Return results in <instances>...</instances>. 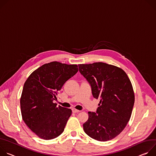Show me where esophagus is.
<instances>
[{
  "mask_svg": "<svg viewBox=\"0 0 156 156\" xmlns=\"http://www.w3.org/2000/svg\"><path fill=\"white\" fill-rule=\"evenodd\" d=\"M73 113H79V112H80V110H76V109H75V108H73Z\"/></svg>",
  "mask_w": 156,
  "mask_h": 156,
  "instance_id": "obj_1",
  "label": "esophagus"
}]
</instances>
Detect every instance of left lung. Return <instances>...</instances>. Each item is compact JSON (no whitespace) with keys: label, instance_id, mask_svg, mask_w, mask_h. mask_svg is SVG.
<instances>
[{"label":"left lung","instance_id":"8db88e82","mask_svg":"<svg viewBox=\"0 0 156 156\" xmlns=\"http://www.w3.org/2000/svg\"><path fill=\"white\" fill-rule=\"evenodd\" d=\"M78 66L94 97L100 100L96 113L88 112L83 130L95 140H111L124 129L131 118L134 103L131 82L123 69L115 66L100 62Z\"/></svg>","mask_w":156,"mask_h":156}]
</instances>
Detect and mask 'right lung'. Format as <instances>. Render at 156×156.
<instances>
[{
  "label": "right lung",
  "mask_w": 156,
  "mask_h": 156,
  "mask_svg": "<svg viewBox=\"0 0 156 156\" xmlns=\"http://www.w3.org/2000/svg\"><path fill=\"white\" fill-rule=\"evenodd\" d=\"M78 71L77 65L53 61L33 71L25 81L20 98L23 120L39 137L49 140L64 131L72 110L57 107L59 91Z\"/></svg>",
  "instance_id": "add662e5"
}]
</instances>
